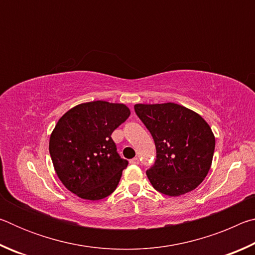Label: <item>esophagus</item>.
<instances>
[{
    "label": "esophagus",
    "mask_w": 255,
    "mask_h": 255,
    "mask_svg": "<svg viewBox=\"0 0 255 255\" xmlns=\"http://www.w3.org/2000/svg\"><path fill=\"white\" fill-rule=\"evenodd\" d=\"M129 163H130V164H138V163H139V158L133 157V158L130 159V161H129Z\"/></svg>",
    "instance_id": "esophagus-1"
}]
</instances>
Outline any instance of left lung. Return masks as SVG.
<instances>
[{"label":"left lung","mask_w":255,"mask_h":255,"mask_svg":"<svg viewBox=\"0 0 255 255\" xmlns=\"http://www.w3.org/2000/svg\"><path fill=\"white\" fill-rule=\"evenodd\" d=\"M133 109L156 147L155 162L146 171L154 189L170 197L196 189L213 162L215 136L209 125L195 111L171 102Z\"/></svg>","instance_id":"8db88e82"}]
</instances>
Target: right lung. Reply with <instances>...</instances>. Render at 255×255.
Here are the masks:
<instances>
[{
  "mask_svg": "<svg viewBox=\"0 0 255 255\" xmlns=\"http://www.w3.org/2000/svg\"><path fill=\"white\" fill-rule=\"evenodd\" d=\"M125 105L93 101L68 110L49 139V154L63 184L82 199L100 200L115 191L128 165L111 133L128 119Z\"/></svg>",
  "mask_w": 255,
  "mask_h": 255,
  "instance_id": "1",
  "label": "right lung"
}]
</instances>
